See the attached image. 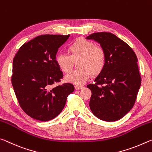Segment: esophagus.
Wrapping results in <instances>:
<instances>
[{"mask_svg": "<svg viewBox=\"0 0 152 152\" xmlns=\"http://www.w3.org/2000/svg\"><path fill=\"white\" fill-rule=\"evenodd\" d=\"M83 88H84V86H75L76 89H81Z\"/></svg>", "mask_w": 152, "mask_h": 152, "instance_id": "34e87169", "label": "esophagus"}]
</instances>
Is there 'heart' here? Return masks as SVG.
I'll use <instances>...</instances> for the list:
<instances>
[{
	"mask_svg": "<svg viewBox=\"0 0 152 152\" xmlns=\"http://www.w3.org/2000/svg\"><path fill=\"white\" fill-rule=\"evenodd\" d=\"M69 54L58 53L55 57L59 69L67 73L77 61L78 69L65 76V80L75 85H82L88 80L90 74L98 75L105 66L106 53L100 46H96L93 42L78 38L67 48Z\"/></svg>",
	"mask_w": 152,
	"mask_h": 152,
	"instance_id": "heart-1",
	"label": "heart"
}]
</instances>
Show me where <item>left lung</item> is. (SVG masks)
I'll list each match as a JSON object with an SVG mask.
<instances>
[{"instance_id": "1", "label": "left lung", "mask_w": 152, "mask_h": 152, "mask_svg": "<svg viewBox=\"0 0 152 152\" xmlns=\"http://www.w3.org/2000/svg\"><path fill=\"white\" fill-rule=\"evenodd\" d=\"M100 44L106 53V64L87 86L91 91L89 107L96 117L108 122L125 116L135 104L141 78L137 58L126 42L109 32H98L86 38Z\"/></svg>"}]
</instances>
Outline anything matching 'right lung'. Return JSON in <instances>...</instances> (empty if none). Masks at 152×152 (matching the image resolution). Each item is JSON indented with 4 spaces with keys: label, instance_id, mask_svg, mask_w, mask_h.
<instances>
[{
    "label": "right lung",
    "instance_id": "1",
    "mask_svg": "<svg viewBox=\"0 0 152 152\" xmlns=\"http://www.w3.org/2000/svg\"><path fill=\"white\" fill-rule=\"evenodd\" d=\"M70 35H41L25 43L13 61L11 82L20 106L36 120L48 121L63 110L73 84L54 86L63 77L55 61L58 48Z\"/></svg>",
    "mask_w": 152,
    "mask_h": 152
}]
</instances>
